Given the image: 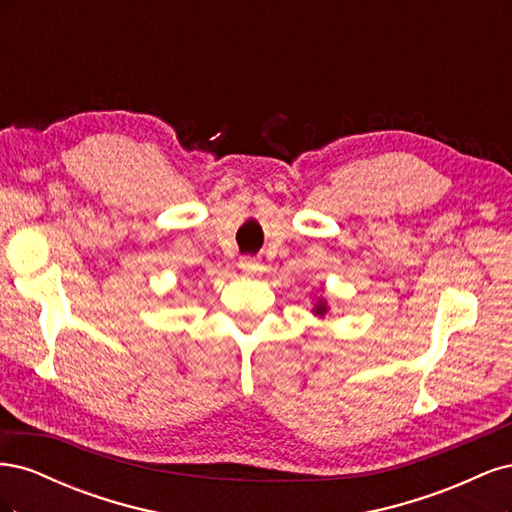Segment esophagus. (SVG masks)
I'll return each mask as SVG.
<instances>
[{"label": "esophagus", "mask_w": 512, "mask_h": 512, "mask_svg": "<svg viewBox=\"0 0 512 512\" xmlns=\"http://www.w3.org/2000/svg\"><path fill=\"white\" fill-rule=\"evenodd\" d=\"M239 269L245 273V275H254L256 271H260V262L252 256H243L239 260Z\"/></svg>", "instance_id": "esophagus-1"}]
</instances>
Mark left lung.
<instances>
[{
  "label": "left lung",
  "instance_id": "left-lung-1",
  "mask_svg": "<svg viewBox=\"0 0 512 512\" xmlns=\"http://www.w3.org/2000/svg\"><path fill=\"white\" fill-rule=\"evenodd\" d=\"M312 312H314V316L322 318L324 314H327V312H329V307H327V301H324V299H318V301H316V305H314V309H312Z\"/></svg>",
  "mask_w": 512,
  "mask_h": 512
}]
</instances>
